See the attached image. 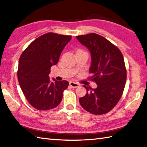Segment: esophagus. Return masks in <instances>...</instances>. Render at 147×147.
<instances>
[{"mask_svg": "<svg viewBox=\"0 0 147 147\" xmlns=\"http://www.w3.org/2000/svg\"><path fill=\"white\" fill-rule=\"evenodd\" d=\"M69 85L73 88H76L80 86V84H78V83H76L75 82H69Z\"/></svg>", "mask_w": 147, "mask_h": 147, "instance_id": "obj_1", "label": "esophagus"}]
</instances>
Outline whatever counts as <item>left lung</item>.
<instances>
[{"label": "left lung", "instance_id": "obj_1", "mask_svg": "<svg viewBox=\"0 0 147 147\" xmlns=\"http://www.w3.org/2000/svg\"><path fill=\"white\" fill-rule=\"evenodd\" d=\"M76 38L89 50L90 79L97 84L96 89L84 85L87 93L80 98V103L90 113H107L118 103L125 88L127 71L123 57L118 47L98 34L76 36Z\"/></svg>", "mask_w": 147, "mask_h": 147}]
</instances>
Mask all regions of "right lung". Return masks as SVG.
Instances as JSON below:
<instances>
[{
    "label": "right lung",
    "instance_id": "add662e5",
    "mask_svg": "<svg viewBox=\"0 0 147 147\" xmlns=\"http://www.w3.org/2000/svg\"><path fill=\"white\" fill-rule=\"evenodd\" d=\"M71 36L48 33L29 45L21 55L17 71L18 80L28 102L40 111L55 108L62 100L69 82L50 80V69L59 60L63 48Z\"/></svg>",
    "mask_w": 147,
    "mask_h": 147
}]
</instances>
